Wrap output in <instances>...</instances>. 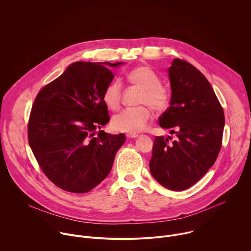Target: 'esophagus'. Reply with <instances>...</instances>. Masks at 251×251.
I'll return each mask as SVG.
<instances>
[{"label": "esophagus", "mask_w": 251, "mask_h": 251, "mask_svg": "<svg viewBox=\"0 0 251 251\" xmlns=\"http://www.w3.org/2000/svg\"><path fill=\"white\" fill-rule=\"evenodd\" d=\"M126 137H127V138H129V139H132V138H137V137H138V135H137V134L128 133V134H126Z\"/></svg>", "instance_id": "1"}]
</instances>
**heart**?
Masks as SVG:
<instances>
[{"instance_id": "b5f03b06", "label": "heart", "mask_w": 251, "mask_h": 251, "mask_svg": "<svg viewBox=\"0 0 251 251\" xmlns=\"http://www.w3.org/2000/svg\"><path fill=\"white\" fill-rule=\"evenodd\" d=\"M126 77L131 84L142 90L139 104L144 105L124 109L114 115L112 126L117 131L135 134L146 129L151 121L152 114L148 106L157 112L168 108L171 102V92L168 87L161 84L160 76L148 66L142 65L131 69ZM121 96L122 84L118 79H114L105 86L102 100L109 109L117 110L121 104Z\"/></svg>"}]
</instances>
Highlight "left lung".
I'll return each mask as SVG.
<instances>
[{
	"label": "left lung",
	"instance_id": "obj_1",
	"mask_svg": "<svg viewBox=\"0 0 251 251\" xmlns=\"http://www.w3.org/2000/svg\"><path fill=\"white\" fill-rule=\"evenodd\" d=\"M171 105L159 118L162 128L176 134L155 137L150 171L172 191L195 185L216 162L223 144L225 114L210 83L188 61L175 58L168 69Z\"/></svg>",
	"mask_w": 251,
	"mask_h": 251
}]
</instances>
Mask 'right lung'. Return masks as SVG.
<instances>
[{"label":"right lung","instance_id":"1","mask_svg":"<svg viewBox=\"0 0 251 251\" xmlns=\"http://www.w3.org/2000/svg\"><path fill=\"white\" fill-rule=\"evenodd\" d=\"M122 62L76 61L44 86L34 99L27 139L49 180L66 192L84 194L108 176L124 134L101 130L110 120L102 100Z\"/></svg>","mask_w":251,"mask_h":251}]
</instances>
